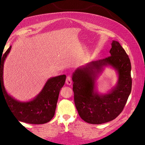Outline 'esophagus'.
Here are the masks:
<instances>
[{
  "label": "esophagus",
  "instance_id": "1",
  "mask_svg": "<svg viewBox=\"0 0 145 145\" xmlns=\"http://www.w3.org/2000/svg\"><path fill=\"white\" fill-rule=\"evenodd\" d=\"M66 84H67L68 85H71L72 84V80H71V78L70 77L68 76L67 79H66Z\"/></svg>",
  "mask_w": 145,
  "mask_h": 145
}]
</instances>
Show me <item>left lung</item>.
I'll list each match as a JSON object with an SVG mask.
<instances>
[{
    "label": "left lung",
    "instance_id": "8db88e82",
    "mask_svg": "<svg viewBox=\"0 0 145 145\" xmlns=\"http://www.w3.org/2000/svg\"><path fill=\"white\" fill-rule=\"evenodd\" d=\"M110 56L77 68L72 74L74 102L82 120L90 124L110 121L123 109L131 91V65L128 56L118 42L112 40ZM116 72V85L106 93L98 92L97 80L104 68Z\"/></svg>",
    "mask_w": 145,
    "mask_h": 145
}]
</instances>
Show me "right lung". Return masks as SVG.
I'll return each mask as SVG.
<instances>
[{"label": "right lung", "instance_id": "obj_1", "mask_svg": "<svg viewBox=\"0 0 145 145\" xmlns=\"http://www.w3.org/2000/svg\"><path fill=\"white\" fill-rule=\"evenodd\" d=\"M11 46L0 58V97L3 95L11 112L22 122L29 124H44L54 117L60 89L65 84L66 75L48 78L36 97L27 102H21L7 93L3 83V67Z\"/></svg>", "mask_w": 145, "mask_h": 145}]
</instances>
